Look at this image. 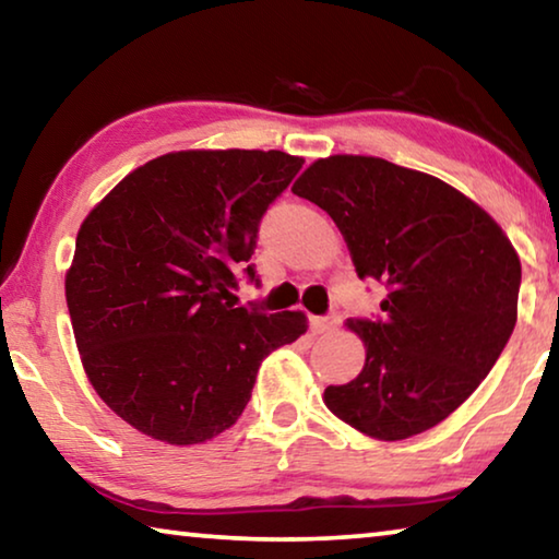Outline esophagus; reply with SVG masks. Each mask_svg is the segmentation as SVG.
<instances>
[{"label":"esophagus","mask_w":559,"mask_h":559,"mask_svg":"<svg viewBox=\"0 0 559 559\" xmlns=\"http://www.w3.org/2000/svg\"><path fill=\"white\" fill-rule=\"evenodd\" d=\"M341 323V316H335V313H331V316H313L311 318V328L316 333H325V331H333L335 325Z\"/></svg>","instance_id":"1"}]
</instances>
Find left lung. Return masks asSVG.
<instances>
[{"label": "left lung", "instance_id": "obj_1", "mask_svg": "<svg viewBox=\"0 0 559 559\" xmlns=\"http://www.w3.org/2000/svg\"><path fill=\"white\" fill-rule=\"evenodd\" d=\"M335 221L360 278L385 283L383 318H348L366 345L356 380L323 403L378 440H405L473 395L518 321L520 259L465 193L376 156L318 158L290 189Z\"/></svg>", "mask_w": 559, "mask_h": 559}]
</instances>
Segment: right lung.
Segmentation results:
<instances>
[{
	"instance_id": "1",
	"label": "right lung",
	"mask_w": 559,
	"mask_h": 559,
	"mask_svg": "<svg viewBox=\"0 0 559 559\" xmlns=\"http://www.w3.org/2000/svg\"><path fill=\"white\" fill-rule=\"evenodd\" d=\"M304 158L174 152L139 166L88 211L67 306L88 383L144 436L197 445L231 428L263 358L306 333L300 311L234 308L259 224ZM247 269L243 270L242 265Z\"/></svg>"
}]
</instances>
